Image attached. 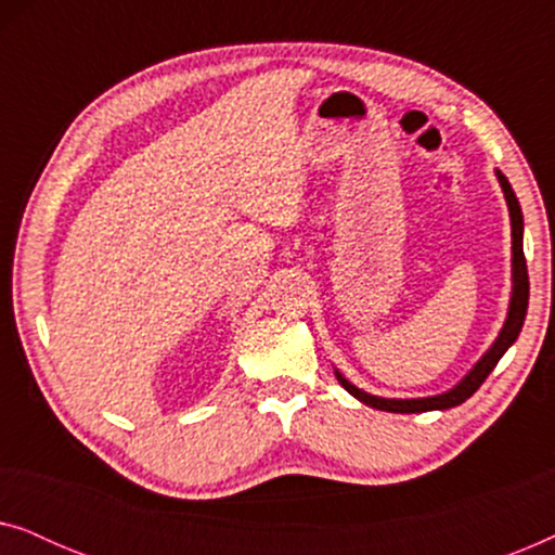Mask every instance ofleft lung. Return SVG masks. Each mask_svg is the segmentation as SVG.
Returning <instances> with one entry per match:
<instances>
[{"label": "left lung", "mask_w": 555, "mask_h": 555, "mask_svg": "<svg viewBox=\"0 0 555 555\" xmlns=\"http://www.w3.org/2000/svg\"><path fill=\"white\" fill-rule=\"evenodd\" d=\"M500 186H503L505 199H507V209H511V224H513V295H511V310H507V321L500 331V336L495 344L490 346V351L482 356L480 361L475 363V369L462 378V382L454 386V389L437 393V397H427V399H382V397H371V393L356 389L351 382H346L344 376L338 374V382L344 389L363 401L366 406L382 409V412H397V414H414V412H435V409H450L457 406L462 401H467L473 393L480 389L485 378L490 376V371L498 366V361L503 359V353L515 344L518 333L522 328V321H526V310H528V264H526V255H522V211L518 204V196H515L511 181H507L503 173L498 171Z\"/></svg>", "instance_id": "1"}]
</instances>
